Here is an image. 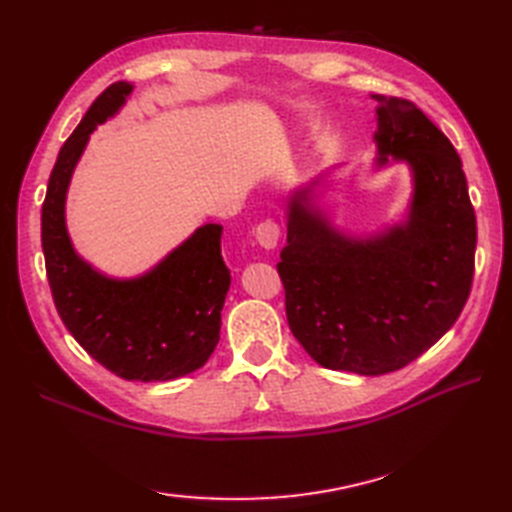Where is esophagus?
Here are the masks:
<instances>
[{"label": "esophagus", "instance_id": "34e87169", "mask_svg": "<svg viewBox=\"0 0 512 512\" xmlns=\"http://www.w3.org/2000/svg\"><path fill=\"white\" fill-rule=\"evenodd\" d=\"M279 235H281V228L273 220H266L262 224H257V228H255V237H257L259 246L268 248V250L279 244Z\"/></svg>", "mask_w": 512, "mask_h": 512}]
</instances>
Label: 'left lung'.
Listing matches in <instances>:
<instances>
[{"label": "left lung", "instance_id": "1", "mask_svg": "<svg viewBox=\"0 0 512 512\" xmlns=\"http://www.w3.org/2000/svg\"><path fill=\"white\" fill-rule=\"evenodd\" d=\"M378 101V167L407 162V222L352 237L310 204V187L288 202V244L277 264L295 339L328 369L380 376L427 352L469 299L477 224L462 160L416 103Z\"/></svg>", "mask_w": 512, "mask_h": 512}]
</instances>
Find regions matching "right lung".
Returning a JSON list of instances; mask_svg holds the SVG:
<instances>
[{
    "mask_svg": "<svg viewBox=\"0 0 512 512\" xmlns=\"http://www.w3.org/2000/svg\"><path fill=\"white\" fill-rule=\"evenodd\" d=\"M134 85L112 83L65 140L41 206L48 284L65 328L94 361L125 380L162 383L200 369L220 341L231 270L222 226L204 224L136 279L101 275L76 255L65 228V193L96 125L121 110Z\"/></svg>",
    "mask_w": 512,
    "mask_h": 512,
    "instance_id": "add662e5",
    "label": "right lung"
}]
</instances>
